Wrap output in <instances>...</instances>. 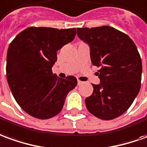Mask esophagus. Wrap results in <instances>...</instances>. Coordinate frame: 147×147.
<instances>
[{"label":"esophagus","mask_w":147,"mask_h":147,"mask_svg":"<svg viewBox=\"0 0 147 147\" xmlns=\"http://www.w3.org/2000/svg\"><path fill=\"white\" fill-rule=\"evenodd\" d=\"M82 84H83V82H81L79 80L78 81V86H81V85H82Z\"/></svg>","instance_id":"esophagus-1"}]
</instances>
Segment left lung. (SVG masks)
I'll list each match as a JSON object with an SVG mask.
<instances>
[{"label":"left lung","instance_id":"left-lung-1","mask_svg":"<svg viewBox=\"0 0 147 147\" xmlns=\"http://www.w3.org/2000/svg\"><path fill=\"white\" fill-rule=\"evenodd\" d=\"M78 37L90 46L92 64L101 67L100 84L85 99L87 110L97 118L111 120L124 114L141 87L142 60L129 36L110 26L77 29Z\"/></svg>","mask_w":147,"mask_h":147}]
</instances>
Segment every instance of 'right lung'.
I'll list each match as a JSON object with an SVG mask.
<instances>
[{
  "label": "right lung",
  "instance_id": "right-lung-1",
  "mask_svg": "<svg viewBox=\"0 0 147 147\" xmlns=\"http://www.w3.org/2000/svg\"><path fill=\"white\" fill-rule=\"evenodd\" d=\"M76 29L29 27L18 34L7 53L6 76L21 109L39 119L60 113L68 93L78 84L74 76L53 74L57 51L71 42Z\"/></svg>",
  "mask_w": 147,
  "mask_h": 147
}]
</instances>
